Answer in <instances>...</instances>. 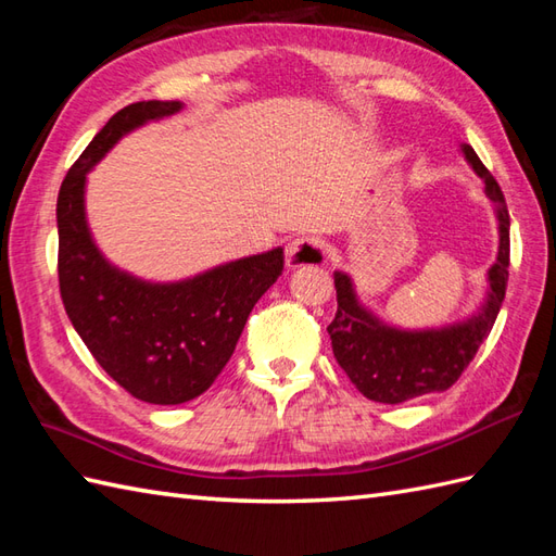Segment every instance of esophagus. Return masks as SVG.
I'll return each instance as SVG.
<instances>
[{"label":"esophagus","mask_w":556,"mask_h":556,"mask_svg":"<svg viewBox=\"0 0 556 556\" xmlns=\"http://www.w3.org/2000/svg\"><path fill=\"white\" fill-rule=\"evenodd\" d=\"M287 263L289 267L299 265H323L325 263V248L317 239L303 236V239H293L287 243Z\"/></svg>","instance_id":"1"}]
</instances>
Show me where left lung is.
<instances>
[{
	"mask_svg": "<svg viewBox=\"0 0 556 556\" xmlns=\"http://www.w3.org/2000/svg\"><path fill=\"white\" fill-rule=\"evenodd\" d=\"M470 167L485 181L490 200L497 205L500 255L490 269V296L482 311L466 323L442 329L404 332L387 327L356 301L351 279L344 271L334 275L337 315L327 332L332 337L337 363L363 396L380 404L446 392L470 361L476 358L482 341L492 332L502 308L506 281H509V210L500 184L470 146L460 148Z\"/></svg>",
	"mask_w": 556,
	"mask_h": 556,
	"instance_id": "8db88e82",
	"label": "left lung"
}]
</instances>
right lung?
I'll use <instances>...</instances> for the list:
<instances>
[{
  "mask_svg": "<svg viewBox=\"0 0 556 556\" xmlns=\"http://www.w3.org/2000/svg\"><path fill=\"white\" fill-rule=\"evenodd\" d=\"M179 110L176 100H148L116 112L71 164L56 198V271L68 320L116 384L160 406L191 401L215 382L253 305L285 269V251L275 248L176 285H148L100 255L83 207L86 174L124 134Z\"/></svg>",
  "mask_w": 556,
  "mask_h": 556,
  "instance_id": "add662e5",
  "label": "right lung"
}]
</instances>
